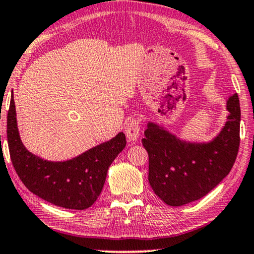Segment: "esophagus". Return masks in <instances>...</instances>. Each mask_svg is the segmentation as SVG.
<instances>
[{"instance_id": "1", "label": "esophagus", "mask_w": 254, "mask_h": 254, "mask_svg": "<svg viewBox=\"0 0 254 254\" xmlns=\"http://www.w3.org/2000/svg\"><path fill=\"white\" fill-rule=\"evenodd\" d=\"M139 121H138L137 118H133V120L127 122L124 132L125 136L127 138V140L132 143V141H136L138 139V137H139Z\"/></svg>"}]
</instances>
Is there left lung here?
I'll return each instance as SVG.
<instances>
[{"instance_id":"8db88e82","label":"left lung","mask_w":254,"mask_h":254,"mask_svg":"<svg viewBox=\"0 0 254 254\" xmlns=\"http://www.w3.org/2000/svg\"><path fill=\"white\" fill-rule=\"evenodd\" d=\"M229 115L216 137L208 141L178 137L155 122H147L141 139L148 153V182L171 207L197 201L230 173L239 148L241 107L237 94L226 100Z\"/></svg>"}]
</instances>
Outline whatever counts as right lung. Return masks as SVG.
Wrapping results in <instances>:
<instances>
[{
  "label": "right lung",
  "instance_id": "1",
  "mask_svg": "<svg viewBox=\"0 0 254 254\" xmlns=\"http://www.w3.org/2000/svg\"><path fill=\"white\" fill-rule=\"evenodd\" d=\"M6 138L12 165L25 187L50 203L74 210H84L97 200L110 165L127 145L125 134L120 132L68 160H45L23 144L13 99L8 111Z\"/></svg>",
  "mask_w": 254,
  "mask_h": 254
}]
</instances>
